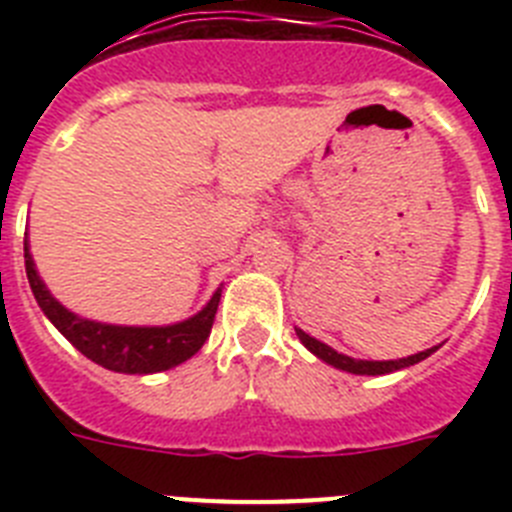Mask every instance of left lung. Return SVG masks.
<instances>
[{
    "mask_svg": "<svg viewBox=\"0 0 512 512\" xmlns=\"http://www.w3.org/2000/svg\"><path fill=\"white\" fill-rule=\"evenodd\" d=\"M297 336H300V341L305 343V348H310L312 354L318 356V359H323L325 364L336 366V369H341V372H348V374H366V377L397 372V369H405V366H413L418 364V361L428 359V356L436 351V348H425V351H420V354H413L408 356V359H397V361H364V359H351V356L338 354V351H333L330 346L320 343L318 338L307 336L305 330L300 328H297Z\"/></svg>",
    "mask_w": 512,
    "mask_h": 512,
    "instance_id": "left-lung-1",
    "label": "left lung"
}]
</instances>
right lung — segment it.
Listing matches in <instances>:
<instances>
[{
	"label": "right lung",
	"mask_w": 512,
	"mask_h": 512,
	"mask_svg": "<svg viewBox=\"0 0 512 512\" xmlns=\"http://www.w3.org/2000/svg\"><path fill=\"white\" fill-rule=\"evenodd\" d=\"M25 271L27 282L33 289L35 300L45 318L51 320L63 336L69 338L81 354L92 359L94 364L120 374H153L166 372L171 366L192 359L210 336L215 323L220 289L212 300L202 307L197 315L174 325H153V328H138V325H110L97 323L74 315L48 292L43 279L38 277L35 261L30 256V246L25 241Z\"/></svg>",
	"instance_id": "add662e5"
}]
</instances>
